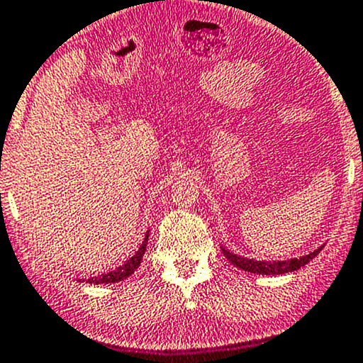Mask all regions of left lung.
I'll return each instance as SVG.
<instances>
[{"label":"left lung","mask_w":363,"mask_h":363,"mask_svg":"<svg viewBox=\"0 0 363 363\" xmlns=\"http://www.w3.org/2000/svg\"><path fill=\"white\" fill-rule=\"evenodd\" d=\"M323 248H324V243L317 248V250L311 252V254L302 255V257L288 259V260H255V259H248V257H243V255L235 254V252L228 250L226 247H221V250L223 254H225V257L230 260L235 267H238V269L252 272V274L281 276V274H286V272L298 271L300 267L305 266V264L311 262V260L315 257Z\"/></svg>","instance_id":"1"}]
</instances>
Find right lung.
<instances>
[{"label": "right lung", "instance_id": "right-lung-1", "mask_svg": "<svg viewBox=\"0 0 363 363\" xmlns=\"http://www.w3.org/2000/svg\"><path fill=\"white\" fill-rule=\"evenodd\" d=\"M147 240H149V230L147 233H145L144 242H142L140 247H138V250L128 260H125L121 266H118L116 269L104 272V274H97V276H92V278H87V279L84 278L79 281H84V283H89V284H111V283H120V281L130 278V276L137 271V267L140 266L142 257H144L145 254V248H147Z\"/></svg>", "mask_w": 363, "mask_h": 363}]
</instances>
